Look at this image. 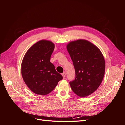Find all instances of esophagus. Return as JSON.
I'll return each instance as SVG.
<instances>
[{
  "mask_svg": "<svg viewBox=\"0 0 125 125\" xmlns=\"http://www.w3.org/2000/svg\"><path fill=\"white\" fill-rule=\"evenodd\" d=\"M62 75L63 76V79H65V76H66V73L65 72H63V73H62Z\"/></svg>",
  "mask_w": 125,
  "mask_h": 125,
  "instance_id": "obj_1",
  "label": "esophagus"
}]
</instances>
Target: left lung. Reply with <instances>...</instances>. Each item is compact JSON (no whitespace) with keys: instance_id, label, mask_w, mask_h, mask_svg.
Segmentation results:
<instances>
[{"instance_id":"8db88e82","label":"left lung","mask_w":125,"mask_h":125,"mask_svg":"<svg viewBox=\"0 0 125 125\" xmlns=\"http://www.w3.org/2000/svg\"><path fill=\"white\" fill-rule=\"evenodd\" d=\"M75 69V78L70 81L72 91L80 97L94 92L100 85L105 71L101 51L89 41L79 40L67 45Z\"/></svg>"}]
</instances>
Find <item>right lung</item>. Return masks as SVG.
I'll return each mask as SVG.
<instances>
[{
    "label": "right lung",
    "mask_w": 125,
    "mask_h": 125,
    "mask_svg": "<svg viewBox=\"0 0 125 125\" xmlns=\"http://www.w3.org/2000/svg\"><path fill=\"white\" fill-rule=\"evenodd\" d=\"M54 44L42 40L28 50L21 63V71L24 81L34 93L44 95L49 94L63 79L50 62Z\"/></svg>",
    "instance_id": "obj_1"
}]
</instances>
